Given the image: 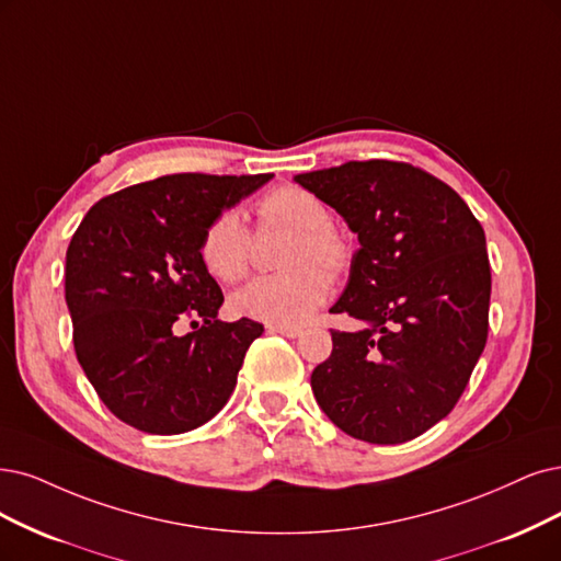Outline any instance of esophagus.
<instances>
[{"label":"esophagus","instance_id":"34e87169","mask_svg":"<svg viewBox=\"0 0 561 561\" xmlns=\"http://www.w3.org/2000/svg\"><path fill=\"white\" fill-rule=\"evenodd\" d=\"M267 333H279L284 337H300L302 328H298V325H267Z\"/></svg>","mask_w":561,"mask_h":561}]
</instances>
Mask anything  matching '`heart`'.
Masks as SVG:
<instances>
[{
  "mask_svg": "<svg viewBox=\"0 0 561 561\" xmlns=\"http://www.w3.org/2000/svg\"><path fill=\"white\" fill-rule=\"evenodd\" d=\"M261 228L294 231L279 275L256 277L233 296L240 317L267 325H300L323 305L330 278L344 275L354 249L335 231L330 207L302 186H279L256 205ZM198 254L203 265L219 282L236 284L249 273L252 261V231L238 210L219 213L201 236Z\"/></svg>",
  "mask_w": 561,
  "mask_h": 561,
  "instance_id": "heart-1",
  "label": "heart"
}]
</instances>
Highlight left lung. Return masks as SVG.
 I'll return each mask as SVG.
<instances>
[{
    "label": "left lung",
    "instance_id": "1",
    "mask_svg": "<svg viewBox=\"0 0 561 561\" xmlns=\"http://www.w3.org/2000/svg\"><path fill=\"white\" fill-rule=\"evenodd\" d=\"M294 180L360 242L330 312L363 328L330 330L314 398L354 439L404 444L448 416L485 348L483 226L446 182L402 161H346Z\"/></svg>",
    "mask_w": 561,
    "mask_h": 561
}]
</instances>
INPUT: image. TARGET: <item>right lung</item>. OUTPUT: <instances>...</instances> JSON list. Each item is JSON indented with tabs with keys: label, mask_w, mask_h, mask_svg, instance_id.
Segmentation results:
<instances>
[{
	"label": "right lung",
	"mask_w": 561,
	"mask_h": 561,
	"mask_svg": "<svg viewBox=\"0 0 561 561\" xmlns=\"http://www.w3.org/2000/svg\"><path fill=\"white\" fill-rule=\"evenodd\" d=\"M263 175L175 173L101 198L67 249V307L80 367L119 421L150 434L201 427L231 398L263 325L217 319L224 294L201 261L219 213ZM202 321L180 339L174 325Z\"/></svg>",
	"instance_id": "right-lung-1"
}]
</instances>
